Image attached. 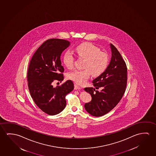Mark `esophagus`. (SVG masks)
<instances>
[{
	"instance_id": "obj_1",
	"label": "esophagus",
	"mask_w": 156,
	"mask_h": 156,
	"mask_svg": "<svg viewBox=\"0 0 156 156\" xmlns=\"http://www.w3.org/2000/svg\"><path fill=\"white\" fill-rule=\"evenodd\" d=\"M81 87H79L77 84H74V90H80Z\"/></svg>"
}]
</instances>
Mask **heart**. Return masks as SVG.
Masks as SVG:
<instances>
[{
    "instance_id": "b5f03b06",
    "label": "heart",
    "mask_w": 156,
    "mask_h": 156,
    "mask_svg": "<svg viewBox=\"0 0 156 156\" xmlns=\"http://www.w3.org/2000/svg\"><path fill=\"white\" fill-rule=\"evenodd\" d=\"M73 51L79 57L85 59L84 69L69 72L67 74L69 79L82 85L86 83L91 74L94 77H98L105 71L109 62L108 56L97 46L90 43H85L76 46ZM74 60V56L69 51L66 52L63 55V63L68 69L73 66Z\"/></svg>"
}]
</instances>
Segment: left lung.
I'll return each mask as SVG.
<instances>
[{
    "instance_id": "obj_1",
    "label": "left lung",
    "mask_w": 156,
    "mask_h": 156,
    "mask_svg": "<svg viewBox=\"0 0 156 156\" xmlns=\"http://www.w3.org/2000/svg\"><path fill=\"white\" fill-rule=\"evenodd\" d=\"M112 57L105 71L92 81L94 87L84 90L92 97L90 102L85 104L87 112L95 117L105 115L120 101L127 84V67L119 52L110 44ZM101 89V91L97 89Z\"/></svg>"
}]
</instances>
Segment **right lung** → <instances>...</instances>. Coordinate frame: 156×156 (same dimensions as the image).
Listing matches in <instances>:
<instances>
[{"mask_svg": "<svg viewBox=\"0 0 156 156\" xmlns=\"http://www.w3.org/2000/svg\"><path fill=\"white\" fill-rule=\"evenodd\" d=\"M69 45L64 39H48L37 50L30 62L27 72L30 93L36 105L49 115H57L65 108V97L74 89L71 80L55 87L52 85L55 80L62 82L64 79L60 55Z\"/></svg>", "mask_w": 156, "mask_h": 156, "instance_id": "right-lung-1", "label": "right lung"}]
</instances>
